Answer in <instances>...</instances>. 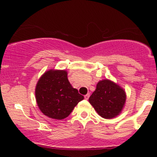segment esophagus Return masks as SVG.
Masks as SVG:
<instances>
[{
  "instance_id": "34e87169",
  "label": "esophagus",
  "mask_w": 157,
  "mask_h": 157,
  "mask_svg": "<svg viewBox=\"0 0 157 157\" xmlns=\"http://www.w3.org/2000/svg\"><path fill=\"white\" fill-rule=\"evenodd\" d=\"M89 97H90V94L89 93H88L87 94H86L84 96V97H85V99H86V100H88V99L89 98Z\"/></svg>"
}]
</instances>
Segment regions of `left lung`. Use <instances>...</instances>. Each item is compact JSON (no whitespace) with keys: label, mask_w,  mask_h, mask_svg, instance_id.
Masks as SVG:
<instances>
[{"label":"left lung","mask_w":157,"mask_h":157,"mask_svg":"<svg viewBox=\"0 0 157 157\" xmlns=\"http://www.w3.org/2000/svg\"><path fill=\"white\" fill-rule=\"evenodd\" d=\"M89 101L97 113L104 119H112L121 113L126 101V93L113 81H99Z\"/></svg>","instance_id":"obj_1"}]
</instances>
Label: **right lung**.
<instances>
[{"label": "right lung", "mask_w": 157, "mask_h": 157, "mask_svg": "<svg viewBox=\"0 0 157 157\" xmlns=\"http://www.w3.org/2000/svg\"><path fill=\"white\" fill-rule=\"evenodd\" d=\"M35 98L44 115L55 120H63L84 97L69 82L67 71L49 69L41 75L36 84Z\"/></svg>", "instance_id": "obj_1"}]
</instances>
